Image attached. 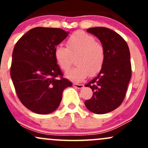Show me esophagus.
Segmentation results:
<instances>
[{"label": "esophagus", "instance_id": "obj_1", "mask_svg": "<svg viewBox=\"0 0 148 148\" xmlns=\"http://www.w3.org/2000/svg\"><path fill=\"white\" fill-rule=\"evenodd\" d=\"M73 86H74V87L77 88V89H82L84 87L83 84H73Z\"/></svg>", "mask_w": 148, "mask_h": 148}]
</instances>
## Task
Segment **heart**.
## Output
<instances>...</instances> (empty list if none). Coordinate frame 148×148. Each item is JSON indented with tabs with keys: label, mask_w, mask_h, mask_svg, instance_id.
Masks as SVG:
<instances>
[{
	"label": "heart",
	"mask_w": 148,
	"mask_h": 148,
	"mask_svg": "<svg viewBox=\"0 0 148 148\" xmlns=\"http://www.w3.org/2000/svg\"><path fill=\"white\" fill-rule=\"evenodd\" d=\"M53 56L56 63L64 71H68L72 64V57L77 56V66L66 74V77L74 82H80L89 75H96L102 69L105 59L103 46L95 37L83 31H77L69 38L67 48L58 45Z\"/></svg>",
	"instance_id": "b5f03b06"
}]
</instances>
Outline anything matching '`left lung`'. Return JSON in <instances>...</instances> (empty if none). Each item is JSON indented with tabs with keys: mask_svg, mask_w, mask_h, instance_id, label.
Segmentation results:
<instances>
[{
	"mask_svg": "<svg viewBox=\"0 0 148 148\" xmlns=\"http://www.w3.org/2000/svg\"><path fill=\"white\" fill-rule=\"evenodd\" d=\"M86 31L102 43L105 59L98 75L85 84L92 89L93 95L84 104L95 114H105L117 109L123 102L132 76L130 53L126 41L115 31L105 27Z\"/></svg>",
	"mask_w": 148,
	"mask_h": 148,
	"instance_id": "obj_1",
	"label": "left lung"
}]
</instances>
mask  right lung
Masks as SVG:
<instances>
[{
  "label": "right lung",
  "mask_w": 148,
  "mask_h": 148,
  "mask_svg": "<svg viewBox=\"0 0 148 148\" xmlns=\"http://www.w3.org/2000/svg\"><path fill=\"white\" fill-rule=\"evenodd\" d=\"M69 35L61 28L29 30L13 49L10 77L22 104L34 112L46 114L59 107L62 93L72 86L63 78L53 51Z\"/></svg>",
  "instance_id": "right-lung-1"
}]
</instances>
